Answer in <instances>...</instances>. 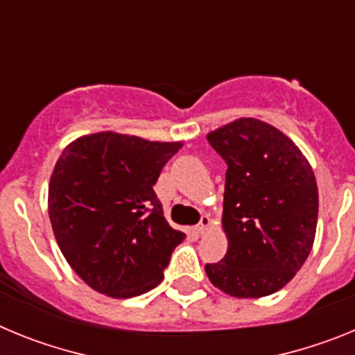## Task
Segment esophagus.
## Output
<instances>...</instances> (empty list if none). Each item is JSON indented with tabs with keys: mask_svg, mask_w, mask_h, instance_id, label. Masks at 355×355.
I'll return each mask as SVG.
<instances>
[{
	"mask_svg": "<svg viewBox=\"0 0 355 355\" xmlns=\"http://www.w3.org/2000/svg\"><path fill=\"white\" fill-rule=\"evenodd\" d=\"M209 222H211V220H209V216H208V215H202V216H200V222L196 225V231H197V233H199V234H205L206 231H208V227H209Z\"/></svg>",
	"mask_w": 355,
	"mask_h": 355,
	"instance_id": "1",
	"label": "esophagus"
}]
</instances>
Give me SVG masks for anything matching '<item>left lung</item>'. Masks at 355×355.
Masks as SVG:
<instances>
[{
	"instance_id": "obj_1",
	"label": "left lung",
	"mask_w": 355,
	"mask_h": 355,
	"mask_svg": "<svg viewBox=\"0 0 355 355\" xmlns=\"http://www.w3.org/2000/svg\"><path fill=\"white\" fill-rule=\"evenodd\" d=\"M227 163L224 225L227 252L208 263L213 286L258 299L286 286L311 252L318 188L311 165L277 128L238 119L208 135Z\"/></svg>"
}]
</instances>
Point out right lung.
<instances>
[{
	"label": "right lung",
	"mask_w": 355,
	"mask_h": 355,
	"mask_svg": "<svg viewBox=\"0 0 355 355\" xmlns=\"http://www.w3.org/2000/svg\"><path fill=\"white\" fill-rule=\"evenodd\" d=\"M181 142L101 131L64 149L49 181V220L72 270L99 293L158 286L187 234L165 220L153 187Z\"/></svg>",
	"instance_id": "obj_1"
}]
</instances>
